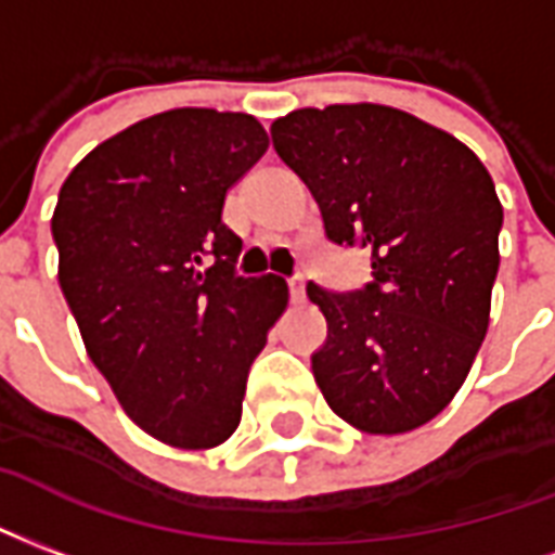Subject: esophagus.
Segmentation results:
<instances>
[{"mask_svg":"<svg viewBox=\"0 0 555 555\" xmlns=\"http://www.w3.org/2000/svg\"><path fill=\"white\" fill-rule=\"evenodd\" d=\"M289 298H293V305H301L305 301V278L298 274V278H289Z\"/></svg>","mask_w":555,"mask_h":555,"instance_id":"1","label":"esophagus"}]
</instances>
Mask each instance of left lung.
Segmentation results:
<instances>
[{"instance_id": "left-lung-1", "label": "left lung", "mask_w": 555, "mask_h": 555, "mask_svg": "<svg viewBox=\"0 0 555 555\" xmlns=\"http://www.w3.org/2000/svg\"><path fill=\"white\" fill-rule=\"evenodd\" d=\"M278 156L313 194L325 236L370 254L372 283L307 298L327 322L313 375L366 435L426 426L459 393L491 322L503 204L455 135L378 103L295 108Z\"/></svg>"}]
</instances>
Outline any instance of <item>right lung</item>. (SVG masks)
<instances>
[{"mask_svg":"<svg viewBox=\"0 0 555 555\" xmlns=\"http://www.w3.org/2000/svg\"><path fill=\"white\" fill-rule=\"evenodd\" d=\"M269 150L254 115L171 108L85 156L59 192V283L88 358L150 438L212 449L236 431L254 358L289 301L238 278L224 197Z\"/></svg>","mask_w":555,"mask_h":555,"instance_id":"obj_1","label":"right lung"}]
</instances>
